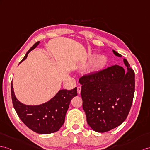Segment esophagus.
<instances>
[{
    "instance_id": "34e87169",
    "label": "esophagus",
    "mask_w": 150,
    "mask_h": 150,
    "mask_svg": "<svg viewBox=\"0 0 150 150\" xmlns=\"http://www.w3.org/2000/svg\"><path fill=\"white\" fill-rule=\"evenodd\" d=\"M77 91H78V94H80V93H81V86H78V89H77Z\"/></svg>"
}]
</instances>
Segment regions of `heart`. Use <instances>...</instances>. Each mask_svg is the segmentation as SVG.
I'll use <instances>...</instances> for the list:
<instances>
[{
  "mask_svg": "<svg viewBox=\"0 0 150 150\" xmlns=\"http://www.w3.org/2000/svg\"><path fill=\"white\" fill-rule=\"evenodd\" d=\"M108 64V58L105 54H99L96 57V54H90L88 57L85 67L92 64V71L98 73L103 71Z\"/></svg>",
  "mask_w": 150,
  "mask_h": 150,
  "instance_id": "heart-1",
  "label": "heart"
}]
</instances>
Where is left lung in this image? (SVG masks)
I'll return each instance as SVG.
<instances>
[{
  "label": "left lung",
  "mask_w": 150,
  "mask_h": 150,
  "mask_svg": "<svg viewBox=\"0 0 150 150\" xmlns=\"http://www.w3.org/2000/svg\"><path fill=\"white\" fill-rule=\"evenodd\" d=\"M112 52L122 57L114 50ZM123 62L127 70L115 65L79 79L86 121L96 132L115 129L129 115L135 91V74L125 58Z\"/></svg>",
  "instance_id": "left-lung-1"
}]
</instances>
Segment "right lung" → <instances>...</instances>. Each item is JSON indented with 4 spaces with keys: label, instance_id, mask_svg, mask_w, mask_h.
<instances>
[{
    "label": "right lung",
    "instance_id": "add662e5",
    "mask_svg": "<svg viewBox=\"0 0 150 150\" xmlns=\"http://www.w3.org/2000/svg\"><path fill=\"white\" fill-rule=\"evenodd\" d=\"M40 41L35 42L25 54L22 62L28 54L37 47ZM13 104L20 120L34 132L47 134L57 132L63 125L65 115L73 97L78 95L77 87L71 90H60L52 98L46 103L29 105L21 103L17 99L14 92L13 83L11 86Z\"/></svg>",
    "mask_w": 150,
    "mask_h": 150
}]
</instances>
